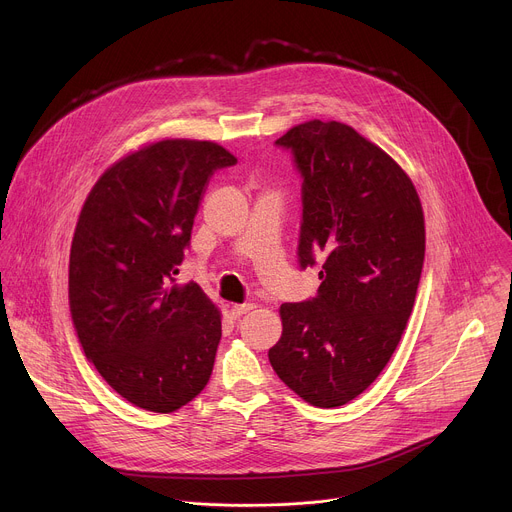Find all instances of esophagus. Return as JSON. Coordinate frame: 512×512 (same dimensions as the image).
<instances>
[{
	"instance_id": "1",
	"label": "esophagus",
	"mask_w": 512,
	"mask_h": 512,
	"mask_svg": "<svg viewBox=\"0 0 512 512\" xmlns=\"http://www.w3.org/2000/svg\"><path fill=\"white\" fill-rule=\"evenodd\" d=\"M255 306L251 304V302H245V304H235V306H231V314L235 316V318H239V316H243V314H247V312H251Z\"/></svg>"
}]
</instances>
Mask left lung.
<instances>
[{
    "instance_id": "obj_1",
    "label": "left lung",
    "mask_w": 512,
    "mask_h": 512,
    "mask_svg": "<svg viewBox=\"0 0 512 512\" xmlns=\"http://www.w3.org/2000/svg\"><path fill=\"white\" fill-rule=\"evenodd\" d=\"M302 182L300 267L318 296L281 304L269 348L277 377L316 407H340L381 375L413 310L425 257L423 208L411 178L379 145L338 121L281 135Z\"/></svg>"
}]
</instances>
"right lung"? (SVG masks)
I'll return each instance as SVG.
<instances>
[{
	"label": "right lung",
	"mask_w": 512,
	"mask_h": 512,
	"mask_svg": "<svg viewBox=\"0 0 512 512\" xmlns=\"http://www.w3.org/2000/svg\"><path fill=\"white\" fill-rule=\"evenodd\" d=\"M223 145L162 139L121 158L89 192L72 237L70 316L85 356L129 403L172 413L208 383L221 312L174 283Z\"/></svg>",
	"instance_id": "obj_1"
}]
</instances>
